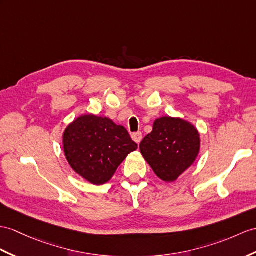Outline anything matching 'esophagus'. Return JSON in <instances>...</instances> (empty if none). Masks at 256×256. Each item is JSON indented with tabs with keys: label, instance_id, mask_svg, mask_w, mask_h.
<instances>
[{
	"label": "esophagus",
	"instance_id": "1",
	"mask_svg": "<svg viewBox=\"0 0 256 256\" xmlns=\"http://www.w3.org/2000/svg\"><path fill=\"white\" fill-rule=\"evenodd\" d=\"M132 140L136 142V143H139L141 142V140H142V134L141 132H134L132 134Z\"/></svg>",
	"mask_w": 256,
	"mask_h": 256
}]
</instances>
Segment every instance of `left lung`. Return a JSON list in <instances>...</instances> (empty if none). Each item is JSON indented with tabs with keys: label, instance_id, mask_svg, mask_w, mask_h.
<instances>
[{
	"label": "left lung",
	"instance_id": "left-lung-1",
	"mask_svg": "<svg viewBox=\"0 0 256 256\" xmlns=\"http://www.w3.org/2000/svg\"><path fill=\"white\" fill-rule=\"evenodd\" d=\"M200 146V134L191 122L164 116L154 122L139 148L155 175L172 182L194 163Z\"/></svg>",
	"mask_w": 256,
	"mask_h": 256
}]
</instances>
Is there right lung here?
Listing matches in <instances>:
<instances>
[{
  "label": "right lung",
  "mask_w": 256,
  "mask_h": 256,
  "mask_svg": "<svg viewBox=\"0 0 256 256\" xmlns=\"http://www.w3.org/2000/svg\"><path fill=\"white\" fill-rule=\"evenodd\" d=\"M68 164L93 184H104L138 144L126 128L108 117L82 115L68 124L63 134Z\"/></svg>",
  "instance_id": "obj_1"
}]
</instances>
